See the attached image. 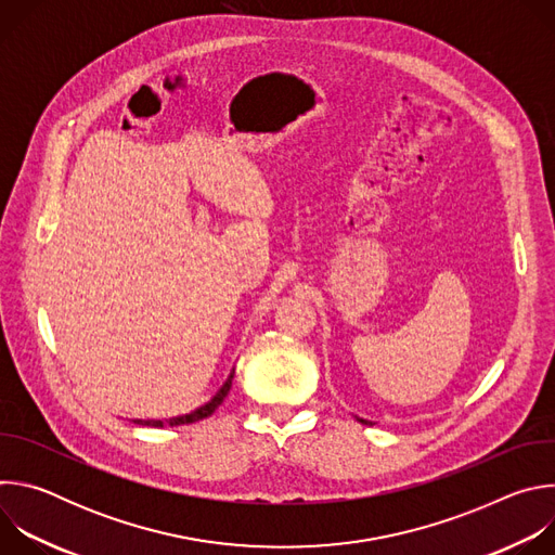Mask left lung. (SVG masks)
Here are the masks:
<instances>
[{
    "instance_id": "1",
    "label": "left lung",
    "mask_w": 555,
    "mask_h": 555,
    "mask_svg": "<svg viewBox=\"0 0 555 555\" xmlns=\"http://www.w3.org/2000/svg\"><path fill=\"white\" fill-rule=\"evenodd\" d=\"M358 422H362V424H371V422H366V420H362V417H358Z\"/></svg>"
}]
</instances>
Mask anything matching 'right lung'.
I'll use <instances>...</instances> for the list:
<instances>
[{
	"label": "right lung",
	"mask_w": 555,
	"mask_h": 555,
	"mask_svg": "<svg viewBox=\"0 0 555 555\" xmlns=\"http://www.w3.org/2000/svg\"><path fill=\"white\" fill-rule=\"evenodd\" d=\"M232 377H234V366L230 369L225 382L221 384V388L212 395L210 402L202 404L199 409L186 413V415H178V417H169V420H133V424L138 426H151V428H165V426H184V424H193V422H199V420H206L210 417L219 406L221 402L225 400V395L230 392V386H232Z\"/></svg>",
	"instance_id": "add662e5"
}]
</instances>
